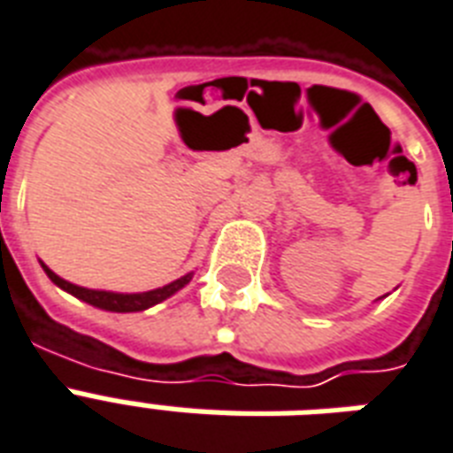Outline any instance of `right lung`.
<instances>
[{
	"label": "right lung",
	"instance_id": "add662e5",
	"mask_svg": "<svg viewBox=\"0 0 453 453\" xmlns=\"http://www.w3.org/2000/svg\"><path fill=\"white\" fill-rule=\"evenodd\" d=\"M44 266V265H42ZM44 272L51 281L58 286V288L68 290L75 297L84 300V303L94 304V307H99V310H108V311H142L149 310L153 304L163 303L165 297H170L172 293H177L179 288H184L188 281H191V274L181 276L177 281L167 283L163 288L149 290V293H134V296H122V293H108V290H89L82 288V286H75V283L63 281L61 276H56L49 266H44Z\"/></svg>",
	"mask_w": 453,
	"mask_h": 453
}]
</instances>
